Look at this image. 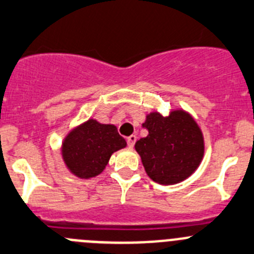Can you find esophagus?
<instances>
[{"label":"esophagus","instance_id":"obj_1","mask_svg":"<svg viewBox=\"0 0 254 254\" xmlns=\"http://www.w3.org/2000/svg\"><path fill=\"white\" fill-rule=\"evenodd\" d=\"M136 141H137V137L134 136V134H132V136H129L128 138H127V144H128L129 148H133Z\"/></svg>","mask_w":254,"mask_h":254}]
</instances>
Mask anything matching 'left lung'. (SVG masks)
Masks as SVG:
<instances>
[{
	"label": "left lung",
	"instance_id": "1",
	"mask_svg": "<svg viewBox=\"0 0 254 254\" xmlns=\"http://www.w3.org/2000/svg\"><path fill=\"white\" fill-rule=\"evenodd\" d=\"M148 134L136 142L148 177L159 185H176L190 177L204 154L201 128L183 110L171 111L167 117L151 112L142 123Z\"/></svg>",
	"mask_w": 254,
	"mask_h": 254
}]
</instances>
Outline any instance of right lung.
<instances>
[{"label":"right lung","mask_w":254,"mask_h":254,"mask_svg":"<svg viewBox=\"0 0 254 254\" xmlns=\"http://www.w3.org/2000/svg\"><path fill=\"white\" fill-rule=\"evenodd\" d=\"M126 146V139L118 134L116 126L89 118L64 139L62 158L69 172L87 180L100 175L113 152Z\"/></svg>","instance_id":"right-lung-1"}]
</instances>
